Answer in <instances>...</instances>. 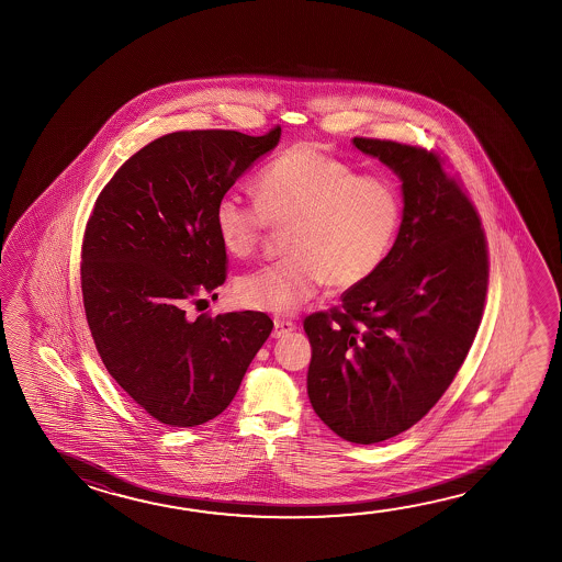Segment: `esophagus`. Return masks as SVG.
Wrapping results in <instances>:
<instances>
[{"label": "esophagus", "instance_id": "34e87169", "mask_svg": "<svg viewBox=\"0 0 562 562\" xmlns=\"http://www.w3.org/2000/svg\"><path fill=\"white\" fill-rule=\"evenodd\" d=\"M294 329V322H290V319H274V331H272V335L274 337H284V335L292 334Z\"/></svg>", "mask_w": 562, "mask_h": 562}]
</instances>
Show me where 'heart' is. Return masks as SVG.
<instances>
[{"label":"heart","mask_w":562,"mask_h":562,"mask_svg":"<svg viewBox=\"0 0 562 562\" xmlns=\"http://www.w3.org/2000/svg\"><path fill=\"white\" fill-rule=\"evenodd\" d=\"M257 203L218 199L213 225L223 250L252 257L272 231H285L288 257L237 282V300L268 314H294L327 284L351 290L373 278L401 228V195L389 179L359 176L315 146L285 149L260 171Z\"/></svg>","instance_id":"b5f03b06"}]
</instances>
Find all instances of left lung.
<instances>
[{
    "label": "left lung",
    "instance_id": "left-lung-1",
    "mask_svg": "<svg viewBox=\"0 0 562 562\" xmlns=\"http://www.w3.org/2000/svg\"><path fill=\"white\" fill-rule=\"evenodd\" d=\"M403 181V223L381 270L304 319L307 396L347 442L376 443L428 414L482 322L490 258L482 221L436 151L353 138Z\"/></svg>",
    "mask_w": 562,
    "mask_h": 562
}]
</instances>
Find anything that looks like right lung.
I'll return each mask as SVG.
<instances>
[{"label": "right lung", "mask_w": 562, "mask_h": 562, "mask_svg": "<svg viewBox=\"0 0 562 562\" xmlns=\"http://www.w3.org/2000/svg\"><path fill=\"white\" fill-rule=\"evenodd\" d=\"M280 134L154 139L100 191L87 223L80 288L97 351L130 398L171 428L223 413L274 327L262 312L189 319L186 305L225 282L215 205Z\"/></svg>", "instance_id": "add662e5"}]
</instances>
